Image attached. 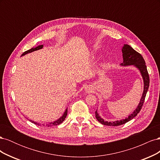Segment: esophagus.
I'll return each instance as SVG.
<instances>
[{
	"label": "esophagus",
	"mask_w": 160,
	"mask_h": 160,
	"mask_svg": "<svg viewBox=\"0 0 160 160\" xmlns=\"http://www.w3.org/2000/svg\"><path fill=\"white\" fill-rule=\"evenodd\" d=\"M85 90L87 92H88V93H91V92L92 91V89L91 88H89V87H87Z\"/></svg>",
	"instance_id": "esophagus-1"
}]
</instances>
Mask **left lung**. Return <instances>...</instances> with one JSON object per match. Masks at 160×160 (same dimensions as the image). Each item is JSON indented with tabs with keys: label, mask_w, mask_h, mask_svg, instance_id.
I'll use <instances>...</instances> for the list:
<instances>
[{
	"label": "left lung",
	"mask_w": 160,
	"mask_h": 160,
	"mask_svg": "<svg viewBox=\"0 0 160 160\" xmlns=\"http://www.w3.org/2000/svg\"><path fill=\"white\" fill-rule=\"evenodd\" d=\"M122 52H123V62L122 63V65H134L135 67H138L139 69L141 74L142 75L143 82H144V88L143 92L142 95V98L140 100V103H139L138 108L134 110L133 112L131 114L129 117L126 119L117 121V122H105V121L101 118L99 114L95 111V118L98 119L99 122L101 124H103L105 125H110V126H118V125H123L125 123L129 122L130 120L133 119L135 116H136L139 113L140 110L142 109V106L143 105L145 98H146V93L148 92L149 85V77L148 72L147 70V67L146 65V62H145L143 57L142 55L135 51L132 47H130L128 45H124L123 47L122 48Z\"/></svg>",
	"instance_id": "obj_1"
}]
</instances>
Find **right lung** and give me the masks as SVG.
Instances as JSON below:
<instances>
[{
	"mask_svg": "<svg viewBox=\"0 0 160 160\" xmlns=\"http://www.w3.org/2000/svg\"><path fill=\"white\" fill-rule=\"evenodd\" d=\"M42 47H43V45H41L38 46V47H35V48H32V49H29V50H28V51H25V52H24L22 53V55H25L27 54V53H28V52H32V51H37V50H38V49H42ZM67 109H66V111H65V113H64L63 115H62L61 118H60L58 120L55 121V122H52V123H50L47 124V125H47V126H48V127H51V126H52V125H57L61 124V123L65 120V118L67 117ZM29 121H30V122H31L32 123H35V124H36V125H39V124L37 123V122H33V121H31V120H29Z\"/></svg>",
	"mask_w": 160,
	"mask_h": 160,
	"instance_id": "1",
	"label": "right lung"
}]
</instances>
